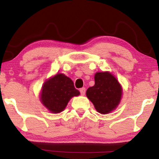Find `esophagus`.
I'll return each mask as SVG.
<instances>
[{"mask_svg": "<svg viewBox=\"0 0 159 159\" xmlns=\"http://www.w3.org/2000/svg\"><path fill=\"white\" fill-rule=\"evenodd\" d=\"M85 92H86V89H85L84 88H82L80 89V93H81V95H84L85 94Z\"/></svg>", "mask_w": 159, "mask_h": 159, "instance_id": "obj_1", "label": "esophagus"}]
</instances>
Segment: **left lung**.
I'll return each mask as SVG.
<instances>
[{
  "label": "left lung",
  "instance_id": "obj_1",
  "mask_svg": "<svg viewBox=\"0 0 159 159\" xmlns=\"http://www.w3.org/2000/svg\"><path fill=\"white\" fill-rule=\"evenodd\" d=\"M95 84L87 90V97L101 114H109L116 109L122 97L121 85L109 71L97 72Z\"/></svg>",
  "mask_w": 159,
  "mask_h": 159
}]
</instances>
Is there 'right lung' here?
<instances>
[{"label":"right lung","instance_id":"obj_1","mask_svg":"<svg viewBox=\"0 0 159 159\" xmlns=\"http://www.w3.org/2000/svg\"><path fill=\"white\" fill-rule=\"evenodd\" d=\"M80 92L75 88L71 78L62 73L45 81L40 93V100L51 113L57 114L66 109L73 97H78Z\"/></svg>","mask_w":159,"mask_h":159}]
</instances>
